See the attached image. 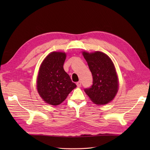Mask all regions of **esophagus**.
Instances as JSON below:
<instances>
[{
  "instance_id": "1",
  "label": "esophagus",
  "mask_w": 150,
  "mask_h": 150,
  "mask_svg": "<svg viewBox=\"0 0 150 150\" xmlns=\"http://www.w3.org/2000/svg\"><path fill=\"white\" fill-rule=\"evenodd\" d=\"M76 85H77V86H78V87H81V81H78V82H77L76 83Z\"/></svg>"
}]
</instances>
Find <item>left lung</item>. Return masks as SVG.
<instances>
[{
  "label": "left lung",
  "mask_w": 150,
  "mask_h": 150,
  "mask_svg": "<svg viewBox=\"0 0 150 150\" xmlns=\"http://www.w3.org/2000/svg\"><path fill=\"white\" fill-rule=\"evenodd\" d=\"M93 76V84L84 89L91 100L96 104H106L112 101L118 90V81L112 62L101 52H83Z\"/></svg>",
  "instance_id": "8db88e82"
}]
</instances>
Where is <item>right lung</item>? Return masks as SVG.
<instances>
[{"label":"right lung","instance_id":"1","mask_svg":"<svg viewBox=\"0 0 150 150\" xmlns=\"http://www.w3.org/2000/svg\"><path fill=\"white\" fill-rule=\"evenodd\" d=\"M66 57L64 52H51L40 67L37 81L38 91L43 100L51 105L57 106L64 101L76 87L63 68Z\"/></svg>","mask_w":150,"mask_h":150}]
</instances>
